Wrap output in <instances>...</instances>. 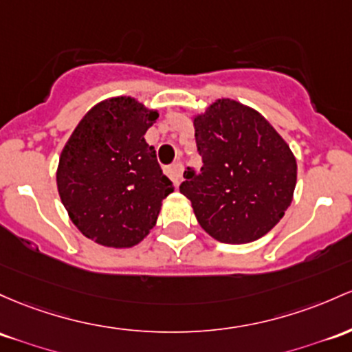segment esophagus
<instances>
[{
	"label": "esophagus",
	"mask_w": 352,
	"mask_h": 352,
	"mask_svg": "<svg viewBox=\"0 0 352 352\" xmlns=\"http://www.w3.org/2000/svg\"><path fill=\"white\" fill-rule=\"evenodd\" d=\"M164 172L167 173L170 179L173 180V184L179 185L180 184V179H182V164L167 165V167L164 168Z\"/></svg>",
	"instance_id": "1"
}]
</instances>
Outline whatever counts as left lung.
Here are the masks:
<instances>
[{"instance_id":"8db88e82","label":"left lung","mask_w":352,"mask_h":352,"mask_svg":"<svg viewBox=\"0 0 352 352\" xmlns=\"http://www.w3.org/2000/svg\"><path fill=\"white\" fill-rule=\"evenodd\" d=\"M200 173L185 170L180 194L215 241L249 244L284 217L294 199L297 162L287 142L252 107L217 98L192 117Z\"/></svg>"}]
</instances>
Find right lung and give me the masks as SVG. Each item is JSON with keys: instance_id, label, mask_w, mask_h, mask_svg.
<instances>
[{"instance_id": "obj_1", "label": "right lung", "mask_w": 352, "mask_h": 352, "mask_svg": "<svg viewBox=\"0 0 352 352\" xmlns=\"http://www.w3.org/2000/svg\"><path fill=\"white\" fill-rule=\"evenodd\" d=\"M158 118L133 96H111L80 120L60 153L56 187L76 229L103 247L130 249L157 223L173 184L145 133Z\"/></svg>"}]
</instances>
